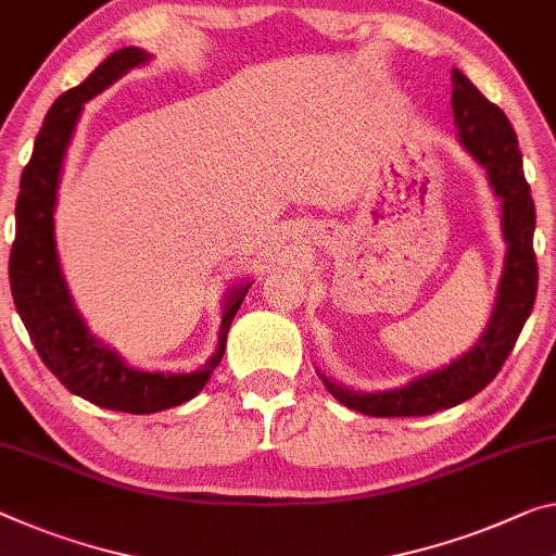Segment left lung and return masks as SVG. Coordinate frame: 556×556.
Instances as JSON below:
<instances>
[{
	"label": "left lung",
	"instance_id": "8db88e82",
	"mask_svg": "<svg viewBox=\"0 0 556 556\" xmlns=\"http://www.w3.org/2000/svg\"><path fill=\"white\" fill-rule=\"evenodd\" d=\"M452 111L463 147L477 164L486 168L490 184L502 201V230L507 241L505 270H502L492 318L480 340L463 357L442 370L427 372L403 388L382 392H357L330 382L323 386L338 403L372 417H415L455 407L475 397L502 370L515 348L519 332L532 313L536 298V255H534V201L522 170V153L517 134L497 104L486 101L482 91L459 70H452Z\"/></svg>",
	"mask_w": 556,
	"mask_h": 556
}]
</instances>
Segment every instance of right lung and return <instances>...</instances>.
Instances as JSON below:
<instances>
[{"mask_svg":"<svg viewBox=\"0 0 556 556\" xmlns=\"http://www.w3.org/2000/svg\"><path fill=\"white\" fill-rule=\"evenodd\" d=\"M149 51L124 47L106 56L79 87L64 91L45 118L34 151L22 174L16 199V236L10 253V286L16 313L37 353L62 386L89 403L118 413L149 415L189 403L206 386L226 350V336L253 280L228 290L220 320L218 348L201 370L143 372L134 370L91 336L72 303L59 268L54 241V206L64 153L84 101L111 87L116 79L147 64Z\"/></svg>","mask_w":556,"mask_h":556,"instance_id":"add662e5","label":"right lung"}]
</instances>
